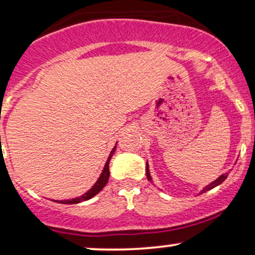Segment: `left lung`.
<instances>
[{
    "instance_id": "1",
    "label": "left lung",
    "mask_w": 255,
    "mask_h": 255,
    "mask_svg": "<svg viewBox=\"0 0 255 255\" xmlns=\"http://www.w3.org/2000/svg\"><path fill=\"white\" fill-rule=\"evenodd\" d=\"M146 176H147V180H150V181H151V176H150V172H148V166H147V163H146ZM227 177H228V174H223V175H221V176H219V177L217 178V180L213 181V182H212L211 184H209V186L205 187V188L203 189V192H201V193H205V192L210 191V189L215 188L216 186H218V184H221L222 182H223V181H224L225 178H227Z\"/></svg>"
}]
</instances>
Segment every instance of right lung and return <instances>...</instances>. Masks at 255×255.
Instances as JSON below:
<instances>
[{
    "instance_id": "right-lung-1",
    "label": "right lung",
    "mask_w": 255,
    "mask_h": 255,
    "mask_svg": "<svg viewBox=\"0 0 255 255\" xmlns=\"http://www.w3.org/2000/svg\"><path fill=\"white\" fill-rule=\"evenodd\" d=\"M115 148H116V146L113 148V151L110 152V156H109V158H108L107 163H105V166H104L103 171H102L101 176H99V178H98V181H97V182H96L95 186H93L89 192L85 193V194L81 195V197L72 199V200H61V201H56V203H60V204H78V203H81V201L89 200V199H91L92 197H95L96 194H98V193L104 188V186H105V184H107L108 180H109V176H110L109 163H110L111 157H113L114 152H115Z\"/></svg>"
}]
</instances>
